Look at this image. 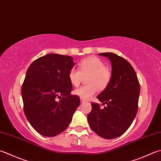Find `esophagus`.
<instances>
[{
    "label": "esophagus",
    "mask_w": 161,
    "mask_h": 161,
    "mask_svg": "<svg viewBox=\"0 0 161 161\" xmlns=\"http://www.w3.org/2000/svg\"><path fill=\"white\" fill-rule=\"evenodd\" d=\"M80 101H81V103H84L85 101H86V100H85L83 99V98H80Z\"/></svg>",
    "instance_id": "obj_1"
}]
</instances>
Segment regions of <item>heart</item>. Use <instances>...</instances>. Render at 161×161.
Here are the masks:
<instances>
[{
  "label": "heart",
  "instance_id": "heart-1",
  "mask_svg": "<svg viewBox=\"0 0 161 161\" xmlns=\"http://www.w3.org/2000/svg\"><path fill=\"white\" fill-rule=\"evenodd\" d=\"M86 76V81L88 84L73 91L75 95L85 100L93 96L98 89H106L112 80V73L102 60L96 56H90L80 63L79 69L72 68L68 73L69 80L75 86H78L83 77Z\"/></svg>",
  "mask_w": 161,
  "mask_h": 161
}]
</instances>
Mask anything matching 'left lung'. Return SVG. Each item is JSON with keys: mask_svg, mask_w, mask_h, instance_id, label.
I'll return each mask as SVG.
<instances>
[{"mask_svg": "<svg viewBox=\"0 0 161 161\" xmlns=\"http://www.w3.org/2000/svg\"><path fill=\"white\" fill-rule=\"evenodd\" d=\"M112 64V77L108 86L97 96L102 105L92 103L87 116L91 128L105 139L121 136L133 123L137 114L140 86L136 72L130 63L114 53H99Z\"/></svg>", "mask_w": 161, "mask_h": 161, "instance_id": "1", "label": "left lung"}]
</instances>
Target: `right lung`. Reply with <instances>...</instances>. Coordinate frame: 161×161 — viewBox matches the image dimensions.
Segmentation results:
<instances>
[{"label": "right lung", "mask_w": 161, "mask_h": 161, "mask_svg": "<svg viewBox=\"0 0 161 161\" xmlns=\"http://www.w3.org/2000/svg\"><path fill=\"white\" fill-rule=\"evenodd\" d=\"M74 65L72 56L49 53L28 68L21 87L24 111L40 135L53 137L64 131L80 105V97L70 93L68 78Z\"/></svg>", "instance_id": "obj_1"}]
</instances>
